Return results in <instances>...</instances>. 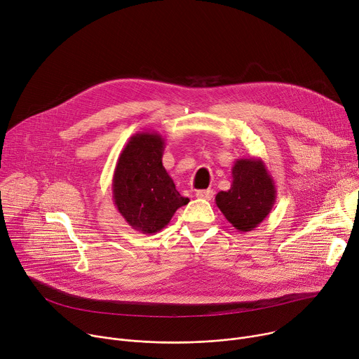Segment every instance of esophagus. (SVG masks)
<instances>
[{"label": "esophagus", "mask_w": 359, "mask_h": 359, "mask_svg": "<svg viewBox=\"0 0 359 359\" xmlns=\"http://www.w3.org/2000/svg\"><path fill=\"white\" fill-rule=\"evenodd\" d=\"M196 198H198V199L210 201V199L213 198V190H212V189H206V190H198V191H196Z\"/></svg>", "instance_id": "obj_1"}]
</instances>
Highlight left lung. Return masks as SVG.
<instances>
[{"instance_id":"1","label":"left lung","mask_w":359,"mask_h":359,"mask_svg":"<svg viewBox=\"0 0 359 359\" xmlns=\"http://www.w3.org/2000/svg\"><path fill=\"white\" fill-rule=\"evenodd\" d=\"M232 184L216 194V205L235 229L250 232L262 223L276 202V186L262 158H238Z\"/></svg>"}]
</instances>
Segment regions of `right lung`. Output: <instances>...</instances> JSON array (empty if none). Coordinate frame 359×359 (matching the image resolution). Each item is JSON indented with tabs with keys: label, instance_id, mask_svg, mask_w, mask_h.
I'll use <instances>...</instances> for the list:
<instances>
[{
	"label": "right lung",
	"instance_id": "obj_1",
	"mask_svg": "<svg viewBox=\"0 0 359 359\" xmlns=\"http://www.w3.org/2000/svg\"><path fill=\"white\" fill-rule=\"evenodd\" d=\"M165 139L140 132L128 139L113 175V201L135 231L154 235L166 227L176 210L189 203L163 166Z\"/></svg>",
	"mask_w": 359,
	"mask_h": 359
}]
</instances>
